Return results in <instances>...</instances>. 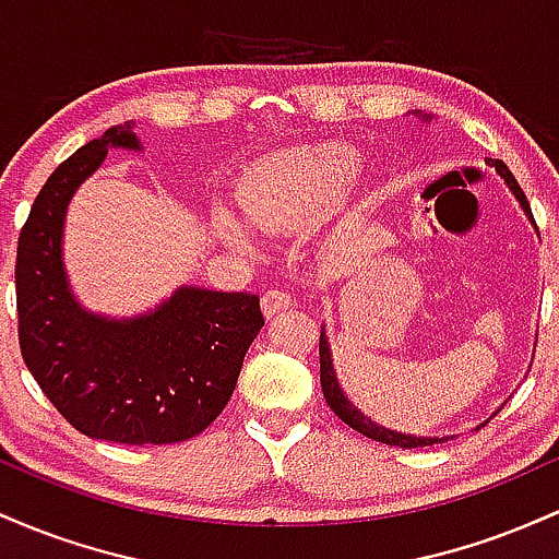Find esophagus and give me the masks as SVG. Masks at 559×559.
<instances>
[{
    "label": "esophagus",
    "instance_id": "esophagus-1",
    "mask_svg": "<svg viewBox=\"0 0 559 559\" xmlns=\"http://www.w3.org/2000/svg\"><path fill=\"white\" fill-rule=\"evenodd\" d=\"M292 307V297L284 292V288H267L265 294H262V312H265L267 318H273L275 312L281 310H288Z\"/></svg>",
    "mask_w": 559,
    "mask_h": 559
}]
</instances>
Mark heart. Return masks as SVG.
<instances>
[{
    "mask_svg": "<svg viewBox=\"0 0 559 559\" xmlns=\"http://www.w3.org/2000/svg\"><path fill=\"white\" fill-rule=\"evenodd\" d=\"M362 170V155L346 144H318L262 163L243 178L239 202L247 221L265 234L305 228L338 207ZM217 236L228 247L254 252L252 230L234 215H217Z\"/></svg>",
    "mask_w": 559,
    "mask_h": 559,
    "instance_id": "1",
    "label": "heart"
}]
</instances>
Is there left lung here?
Here are the masks:
<instances>
[{"instance_id":"obj_1","label":"left lung","mask_w":559,"mask_h":559,"mask_svg":"<svg viewBox=\"0 0 559 559\" xmlns=\"http://www.w3.org/2000/svg\"><path fill=\"white\" fill-rule=\"evenodd\" d=\"M415 115H420L423 120H431V115H423L415 110ZM493 168H497L499 176L504 178L507 189L512 191V197L518 199V204H521V210L525 213V217H528L531 223H534V215H531V204L528 199H525L523 189L518 186L515 176H512L510 170H507V165L502 163V159H493ZM536 228V223H534ZM320 386H323V396L325 402H329V407L333 409V413L342 418L346 426L355 428L357 433L368 436V439H376L381 441V444H389V447H404V449H415V447H431V444H441V441H447L449 436H413V433H402V431H391V428L381 426V423L370 420L368 415H362L360 409L355 407V404L349 402V396L344 394L342 383H338L336 378V370H333V357H331V344H329V336H325V329L320 331ZM497 415V413H493ZM491 415V418H493ZM480 426H486V423H480ZM478 426V428H480Z\"/></svg>"}]
</instances>
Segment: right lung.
I'll use <instances>...</instances> for the list:
<instances>
[{"instance_id": "1", "label": "right lung", "mask_w": 559, "mask_h": 559, "mask_svg": "<svg viewBox=\"0 0 559 559\" xmlns=\"http://www.w3.org/2000/svg\"><path fill=\"white\" fill-rule=\"evenodd\" d=\"M110 150L141 152L131 123L107 128L38 191L17 239V338L31 376L75 431L118 444L194 439L223 413L265 318L260 297L178 286L155 310H86L62 260L68 204Z\"/></svg>"}]
</instances>
